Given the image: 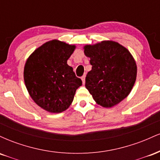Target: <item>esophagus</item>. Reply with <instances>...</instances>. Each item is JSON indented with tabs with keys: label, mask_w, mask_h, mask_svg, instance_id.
I'll list each match as a JSON object with an SVG mask.
<instances>
[{
	"label": "esophagus",
	"mask_w": 160,
	"mask_h": 160,
	"mask_svg": "<svg viewBox=\"0 0 160 160\" xmlns=\"http://www.w3.org/2000/svg\"><path fill=\"white\" fill-rule=\"evenodd\" d=\"M85 79H86V75H83V76L81 78V80L82 81V84H85Z\"/></svg>",
	"instance_id": "34e87169"
}]
</instances>
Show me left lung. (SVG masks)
Returning <instances> with one entry per match:
<instances>
[{"instance_id":"8db88e82","label":"left lung","mask_w":160,"mask_h":160,"mask_svg":"<svg viewBox=\"0 0 160 160\" xmlns=\"http://www.w3.org/2000/svg\"><path fill=\"white\" fill-rule=\"evenodd\" d=\"M92 70L86 77V89L96 104L109 108L129 95L137 78V65L128 49L113 40L83 47Z\"/></svg>"}]
</instances>
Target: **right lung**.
<instances>
[{"label":"right lung","instance_id":"right-lung-1","mask_svg":"<svg viewBox=\"0 0 160 160\" xmlns=\"http://www.w3.org/2000/svg\"><path fill=\"white\" fill-rule=\"evenodd\" d=\"M76 46L58 40L46 42L37 48L25 62L24 81L31 98L49 113H58L70 107L82 86L68 59Z\"/></svg>","mask_w":160,"mask_h":160}]
</instances>
